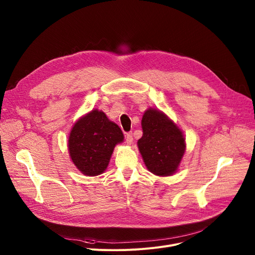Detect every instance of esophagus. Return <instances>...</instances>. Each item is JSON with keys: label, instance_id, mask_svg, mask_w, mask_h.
<instances>
[{"label": "esophagus", "instance_id": "1", "mask_svg": "<svg viewBox=\"0 0 255 255\" xmlns=\"http://www.w3.org/2000/svg\"><path fill=\"white\" fill-rule=\"evenodd\" d=\"M126 142L128 145H130L132 143V133L131 132H128L126 136Z\"/></svg>", "mask_w": 255, "mask_h": 255}]
</instances>
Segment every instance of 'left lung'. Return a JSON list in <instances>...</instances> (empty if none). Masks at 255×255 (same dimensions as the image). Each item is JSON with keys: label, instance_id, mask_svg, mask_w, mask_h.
<instances>
[{"label": "left lung", "instance_id": "left-lung-1", "mask_svg": "<svg viewBox=\"0 0 255 255\" xmlns=\"http://www.w3.org/2000/svg\"><path fill=\"white\" fill-rule=\"evenodd\" d=\"M141 126L143 136L137 145L146 168L159 177L172 176L186 150L183 131L166 113L153 108L144 112Z\"/></svg>", "mask_w": 255, "mask_h": 255}]
</instances>
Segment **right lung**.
<instances>
[{
	"mask_svg": "<svg viewBox=\"0 0 255 255\" xmlns=\"http://www.w3.org/2000/svg\"><path fill=\"white\" fill-rule=\"evenodd\" d=\"M125 140L124 133L102 110L93 109L71 128L68 149L73 163L85 176L106 171L114 148Z\"/></svg>",
	"mask_w": 255,
	"mask_h": 255,
	"instance_id": "obj_1",
	"label": "right lung"
}]
</instances>
